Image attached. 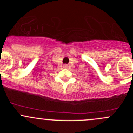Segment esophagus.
<instances>
[{"instance_id":"34e87169","label":"esophagus","mask_w":133,"mask_h":133,"mask_svg":"<svg viewBox=\"0 0 133 133\" xmlns=\"http://www.w3.org/2000/svg\"><path fill=\"white\" fill-rule=\"evenodd\" d=\"M64 68H68V65H67V64H65V65H64Z\"/></svg>"}]
</instances>
